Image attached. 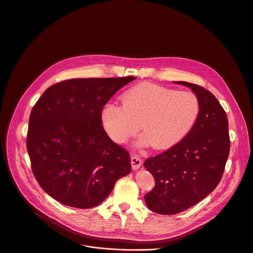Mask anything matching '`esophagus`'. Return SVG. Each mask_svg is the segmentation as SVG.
Instances as JSON below:
<instances>
[{
	"label": "esophagus",
	"instance_id": "1",
	"mask_svg": "<svg viewBox=\"0 0 253 253\" xmlns=\"http://www.w3.org/2000/svg\"><path fill=\"white\" fill-rule=\"evenodd\" d=\"M131 164H132V169L135 171L141 167L142 165V160L138 156H133L131 158Z\"/></svg>",
	"mask_w": 253,
	"mask_h": 253
}]
</instances>
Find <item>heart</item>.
I'll list each match as a JSON object with an SVG mask.
<instances>
[{
    "instance_id": "b5f03b06",
    "label": "heart",
    "mask_w": 253,
    "mask_h": 253,
    "mask_svg": "<svg viewBox=\"0 0 253 253\" xmlns=\"http://www.w3.org/2000/svg\"><path fill=\"white\" fill-rule=\"evenodd\" d=\"M199 109L197 97L190 92L141 83L125 92L122 104H106L101 115L107 133L115 142H126L141 125L144 143L151 142L156 149H166L190 131Z\"/></svg>"
}]
</instances>
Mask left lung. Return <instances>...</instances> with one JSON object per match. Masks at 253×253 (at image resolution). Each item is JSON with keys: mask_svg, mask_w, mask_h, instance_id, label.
Returning <instances> with one entry per match:
<instances>
[{"mask_svg": "<svg viewBox=\"0 0 253 253\" xmlns=\"http://www.w3.org/2000/svg\"><path fill=\"white\" fill-rule=\"evenodd\" d=\"M175 83L191 87L200 111L186 137L144 162L156 182L145 202L159 214L179 213L209 196L221 180L230 148L227 116L215 96L194 83Z\"/></svg>", "mask_w": 253, "mask_h": 253, "instance_id": "8db88e82", "label": "left lung"}]
</instances>
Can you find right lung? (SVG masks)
I'll use <instances>...</instances> for the list:
<instances>
[{"label": "right lung", "instance_id": "right-lung-1", "mask_svg": "<svg viewBox=\"0 0 253 253\" xmlns=\"http://www.w3.org/2000/svg\"><path fill=\"white\" fill-rule=\"evenodd\" d=\"M134 76L73 78L49 86L32 109L27 149L34 176L57 202L90 209L131 172L129 152L106 134L101 113Z\"/></svg>", "mask_w": 253, "mask_h": 253}]
</instances>
